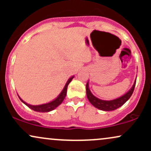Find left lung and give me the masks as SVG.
<instances>
[{"mask_svg":"<svg viewBox=\"0 0 151 151\" xmlns=\"http://www.w3.org/2000/svg\"><path fill=\"white\" fill-rule=\"evenodd\" d=\"M136 79L134 81V84L131 89L128 91L127 93L123 95L121 97H119L116 99L110 100V101H106V100H101L100 99H98L96 96H94L92 94V93L90 91L89 88V82L86 83V96H87L88 99L90 101V103L92 104L93 106L97 108L100 110L106 111H114L121 106L124 105L128 100L129 99L130 97L131 96L132 93L134 91L135 86H136Z\"/></svg>","mask_w":151,"mask_h":151,"instance_id":"obj_1","label":"left lung"}]
</instances>
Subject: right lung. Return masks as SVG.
Wrapping results in <instances>:
<instances>
[{"label":"right lung","instance_id":"1","mask_svg":"<svg viewBox=\"0 0 151 151\" xmlns=\"http://www.w3.org/2000/svg\"><path fill=\"white\" fill-rule=\"evenodd\" d=\"M73 78H74V77H72L68 79V81H67V83H66L65 87H64V89H62V92L60 93V95H59L58 97L55 99V100H53V101H50L47 104H44L35 105V106L30 105V104H28L26 103V102L24 101L22 99H20V97L19 96H18V97L20 99V101L22 102V103L25 104L26 106H27L29 108L32 109L33 111H37V112H49V111H52L55 109H56L59 105L61 104L62 102L63 101L64 99H65L66 94H67V86H68V84L71 82V81L72 80V79H73Z\"/></svg>","mask_w":151,"mask_h":151}]
</instances>
